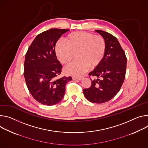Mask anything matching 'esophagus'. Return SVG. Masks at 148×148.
<instances>
[{
    "mask_svg": "<svg viewBox=\"0 0 148 148\" xmlns=\"http://www.w3.org/2000/svg\"><path fill=\"white\" fill-rule=\"evenodd\" d=\"M83 76H79V77H75V76H73V77H72V78H73V80H76V79L81 80V79H83Z\"/></svg>",
    "mask_w": 148,
    "mask_h": 148,
    "instance_id": "34e87169",
    "label": "esophagus"
}]
</instances>
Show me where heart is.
I'll list each match as a JSON object with an SVG mask.
<instances>
[{"label":"heart","mask_w":148,"mask_h":148,"mask_svg":"<svg viewBox=\"0 0 148 148\" xmlns=\"http://www.w3.org/2000/svg\"><path fill=\"white\" fill-rule=\"evenodd\" d=\"M55 49L58 60L64 64L70 63L77 54L78 60L67 66L65 71L78 75L88 67L93 69L100 64L106 53V43L101 35L78 31L67 35L65 42H58Z\"/></svg>","instance_id":"obj_1"}]
</instances>
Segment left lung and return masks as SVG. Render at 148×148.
<instances>
[{
  "label": "left lung",
  "mask_w": 148,
  "mask_h": 148,
  "mask_svg": "<svg viewBox=\"0 0 148 148\" xmlns=\"http://www.w3.org/2000/svg\"><path fill=\"white\" fill-rule=\"evenodd\" d=\"M96 31L104 38L106 51L100 64L89 73L91 85L83 89V93L91 103H104L112 99L120 90L125 78L127 58L115 36L101 30Z\"/></svg>",
  "instance_id": "8db88e82"
}]
</instances>
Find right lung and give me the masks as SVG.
I'll return each mask as SVG.
<instances>
[{"label": "right lung", "mask_w": 148, "mask_h": 148, "mask_svg": "<svg viewBox=\"0 0 148 148\" xmlns=\"http://www.w3.org/2000/svg\"><path fill=\"white\" fill-rule=\"evenodd\" d=\"M66 29L53 28L38 34L25 55L23 75L28 90L39 103L53 106L60 102L65 85L71 77L58 78L62 65L57 60L56 45Z\"/></svg>", "instance_id": "obj_1"}]
</instances>
